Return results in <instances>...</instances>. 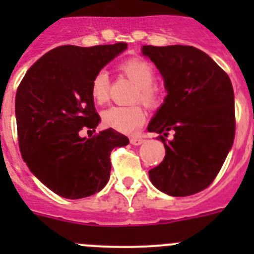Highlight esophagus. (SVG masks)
<instances>
[{
  "instance_id": "1",
  "label": "esophagus",
  "mask_w": 254,
  "mask_h": 254,
  "mask_svg": "<svg viewBox=\"0 0 254 254\" xmlns=\"http://www.w3.org/2000/svg\"><path fill=\"white\" fill-rule=\"evenodd\" d=\"M129 142H131L132 145H134V146H138V145H141V143L145 142V140H143L142 137H137V136H132V137L129 138Z\"/></svg>"
}]
</instances>
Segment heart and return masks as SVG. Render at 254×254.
<instances>
[{
  "label": "heart",
  "mask_w": 254,
  "mask_h": 254,
  "mask_svg": "<svg viewBox=\"0 0 254 254\" xmlns=\"http://www.w3.org/2000/svg\"><path fill=\"white\" fill-rule=\"evenodd\" d=\"M121 69L126 76L138 86L136 98L143 103L155 105L159 102L158 90L152 86L155 81L154 67L145 60L132 58L123 62ZM109 91V75L105 69H100L94 75L90 84L91 98L95 103L102 104L108 99ZM104 126L122 133H133L145 122L146 113L140 105L132 107H111L102 116Z\"/></svg>",
  "instance_id": "heart-1"
}]
</instances>
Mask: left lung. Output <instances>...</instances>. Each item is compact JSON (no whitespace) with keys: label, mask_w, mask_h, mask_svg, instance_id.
Masks as SVG:
<instances>
[{"label":"left lung","mask_w":254,"mask_h":254,"mask_svg":"<svg viewBox=\"0 0 254 254\" xmlns=\"http://www.w3.org/2000/svg\"><path fill=\"white\" fill-rule=\"evenodd\" d=\"M141 53L154 62L167 91L147 126L165 147L164 160L149 170L150 181L169 196H190L212 183L232 150V81L210 56L194 47L143 46ZM168 130L175 131V138L165 143Z\"/></svg>","instance_id":"obj_1"}]
</instances>
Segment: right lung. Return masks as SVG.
<instances>
[{
    "instance_id": "1",
    "label": "right lung",
    "mask_w": 254,
    "mask_h": 254,
    "mask_svg": "<svg viewBox=\"0 0 254 254\" xmlns=\"http://www.w3.org/2000/svg\"><path fill=\"white\" fill-rule=\"evenodd\" d=\"M127 49L109 46H61L40 57L20 82L15 99L22 160L58 196L76 199L95 194L109 181L114 147L129 140L113 128L90 138L82 127L100 123L90 94L94 75Z\"/></svg>"
}]
</instances>
